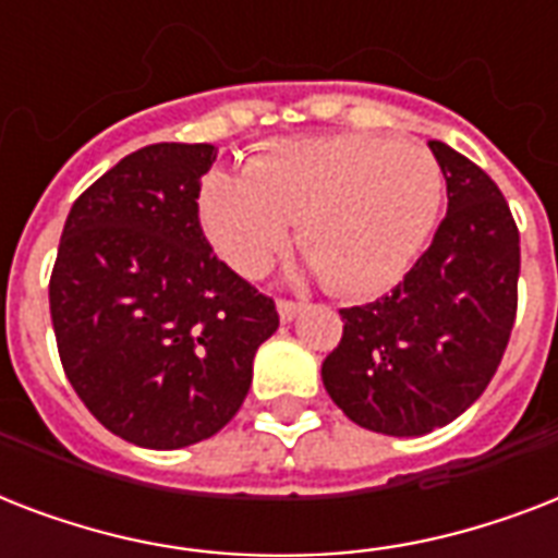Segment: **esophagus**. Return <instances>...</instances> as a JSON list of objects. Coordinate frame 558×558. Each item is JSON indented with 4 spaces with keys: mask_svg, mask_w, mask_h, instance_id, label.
<instances>
[{
    "mask_svg": "<svg viewBox=\"0 0 558 558\" xmlns=\"http://www.w3.org/2000/svg\"><path fill=\"white\" fill-rule=\"evenodd\" d=\"M298 313H301V304H295V301H278V315L283 324L292 322Z\"/></svg>",
    "mask_w": 558,
    "mask_h": 558,
    "instance_id": "34e87169",
    "label": "esophagus"
}]
</instances>
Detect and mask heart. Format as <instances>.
I'll return each instance as SVG.
<instances>
[{
  "label": "heart",
  "instance_id": "heart-1",
  "mask_svg": "<svg viewBox=\"0 0 558 558\" xmlns=\"http://www.w3.org/2000/svg\"><path fill=\"white\" fill-rule=\"evenodd\" d=\"M442 202V173L416 144L322 135L271 144L243 177L208 173L202 231L228 269L260 278L292 222L310 269L348 298H371L405 278Z\"/></svg>",
  "mask_w": 558,
  "mask_h": 558
}]
</instances>
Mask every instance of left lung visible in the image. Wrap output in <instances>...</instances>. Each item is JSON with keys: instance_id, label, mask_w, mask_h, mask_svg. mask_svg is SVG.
<instances>
[{"instance_id": "obj_1", "label": "left lung", "mask_w": 558, "mask_h": 558, "mask_svg": "<svg viewBox=\"0 0 558 558\" xmlns=\"http://www.w3.org/2000/svg\"><path fill=\"white\" fill-rule=\"evenodd\" d=\"M449 210L390 295L341 310L324 359L330 399L367 432L420 437L458 420L501 365L519 304V228L484 170L428 142Z\"/></svg>"}]
</instances>
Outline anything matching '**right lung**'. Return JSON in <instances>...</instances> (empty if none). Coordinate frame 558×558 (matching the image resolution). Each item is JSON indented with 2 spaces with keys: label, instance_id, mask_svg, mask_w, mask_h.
<instances>
[{
  "label": "right lung",
  "instance_id": "1",
  "mask_svg": "<svg viewBox=\"0 0 558 558\" xmlns=\"http://www.w3.org/2000/svg\"><path fill=\"white\" fill-rule=\"evenodd\" d=\"M214 144L130 153L69 210L48 283L63 371L92 416L142 449L231 423L275 301L217 260L199 226Z\"/></svg>",
  "mask_w": 558,
  "mask_h": 558
}]
</instances>
